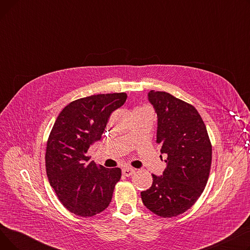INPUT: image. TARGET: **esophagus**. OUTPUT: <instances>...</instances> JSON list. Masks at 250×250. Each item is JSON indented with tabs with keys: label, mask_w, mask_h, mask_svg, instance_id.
<instances>
[{
	"label": "esophagus",
	"mask_w": 250,
	"mask_h": 250,
	"mask_svg": "<svg viewBox=\"0 0 250 250\" xmlns=\"http://www.w3.org/2000/svg\"><path fill=\"white\" fill-rule=\"evenodd\" d=\"M136 172V170L134 168H129V167H125L123 168V174L126 177L132 176Z\"/></svg>",
	"instance_id": "34e87169"
}]
</instances>
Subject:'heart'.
Here are the masks:
<instances>
[{"mask_svg":"<svg viewBox=\"0 0 250 250\" xmlns=\"http://www.w3.org/2000/svg\"><path fill=\"white\" fill-rule=\"evenodd\" d=\"M137 110H143V111H149V112H151V113H152L151 109H150V108H148V107H146V106H143V107H139V108H136V109H135V111H137Z\"/></svg>","mask_w":250,"mask_h":250,"instance_id":"obj_1","label":"heart"}]
</instances>
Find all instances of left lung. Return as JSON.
<instances>
[{"label":"left lung","mask_w":250,"mask_h":250,"mask_svg":"<svg viewBox=\"0 0 250 250\" xmlns=\"http://www.w3.org/2000/svg\"><path fill=\"white\" fill-rule=\"evenodd\" d=\"M148 96L158 115L157 143L167 167L161 176L152 174V187L141 198L155 215L176 217L194 205L207 186L212 144L193 105L164 91L151 90Z\"/></svg>","instance_id":"obj_1"}]
</instances>
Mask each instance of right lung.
Segmentation results:
<instances>
[{
	"label": "right lung",
	"instance_id": "1",
	"mask_svg": "<svg viewBox=\"0 0 250 250\" xmlns=\"http://www.w3.org/2000/svg\"><path fill=\"white\" fill-rule=\"evenodd\" d=\"M126 97L122 92L74 100L61 111L50 130L46 175L62 205L74 215L95 216L111 202L122 170L97 165L87 152L92 143L100 140L110 113Z\"/></svg>",
	"mask_w": 250,
	"mask_h": 250
}]
</instances>
